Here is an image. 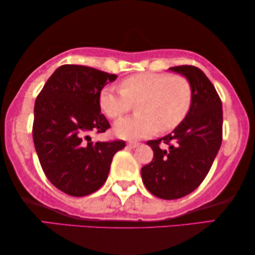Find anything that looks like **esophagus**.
Masks as SVG:
<instances>
[{
  "mask_svg": "<svg viewBox=\"0 0 255 255\" xmlns=\"http://www.w3.org/2000/svg\"><path fill=\"white\" fill-rule=\"evenodd\" d=\"M138 145H139L138 141H128V147H131V148L137 147Z\"/></svg>",
  "mask_w": 255,
  "mask_h": 255,
  "instance_id": "34e87169",
  "label": "esophagus"
}]
</instances>
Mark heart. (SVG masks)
Listing matches in <instances>:
<instances>
[{"instance_id": "b5f03b06", "label": "heart", "mask_w": 255, "mask_h": 255, "mask_svg": "<svg viewBox=\"0 0 255 255\" xmlns=\"http://www.w3.org/2000/svg\"><path fill=\"white\" fill-rule=\"evenodd\" d=\"M121 90L103 88L99 95L102 113L118 120L138 103V115L124 118L115 125L122 138H144L168 132L183 123L193 106L191 83L182 75L170 73H138L123 79Z\"/></svg>"}]
</instances>
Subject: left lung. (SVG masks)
Returning <instances> with one entry per match:
<instances>
[{"instance_id": "obj_1", "label": "left lung", "mask_w": 255, "mask_h": 255, "mask_svg": "<svg viewBox=\"0 0 255 255\" xmlns=\"http://www.w3.org/2000/svg\"><path fill=\"white\" fill-rule=\"evenodd\" d=\"M170 71L189 80L194 99L182 124L172 133L147 141L153 160L141 168L142 182L162 200L186 196L203 182L223 139L222 101L210 80L195 66H176Z\"/></svg>"}]
</instances>
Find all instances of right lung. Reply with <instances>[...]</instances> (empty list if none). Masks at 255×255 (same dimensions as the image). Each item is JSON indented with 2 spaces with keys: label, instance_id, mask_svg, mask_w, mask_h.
<instances>
[{
  "label": "right lung",
  "instance_id": "obj_1",
  "mask_svg": "<svg viewBox=\"0 0 255 255\" xmlns=\"http://www.w3.org/2000/svg\"><path fill=\"white\" fill-rule=\"evenodd\" d=\"M115 74L81 65H62L34 103L32 135L45 175L59 190L81 197L107 181L115 153L124 140L93 141L90 133L110 128L101 113L100 92Z\"/></svg>",
  "mask_w": 255,
  "mask_h": 255
}]
</instances>
